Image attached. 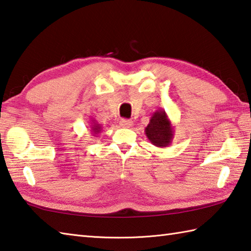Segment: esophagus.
<instances>
[{"label":"esophagus","instance_id":"1","mask_svg":"<svg viewBox=\"0 0 251 251\" xmlns=\"http://www.w3.org/2000/svg\"><path fill=\"white\" fill-rule=\"evenodd\" d=\"M119 124L122 127H131L133 126V121L130 119H121Z\"/></svg>","mask_w":251,"mask_h":251}]
</instances>
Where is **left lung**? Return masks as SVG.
Here are the masks:
<instances>
[{
    "label": "left lung",
    "instance_id": "1",
    "mask_svg": "<svg viewBox=\"0 0 251 251\" xmlns=\"http://www.w3.org/2000/svg\"><path fill=\"white\" fill-rule=\"evenodd\" d=\"M145 134L152 145L157 147H168L175 137V127L165 110H156L145 127Z\"/></svg>",
    "mask_w": 251,
    "mask_h": 251
}]
</instances>
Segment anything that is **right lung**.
I'll list each match as a JSON object with an SVG mask.
<instances>
[{
	"label": "right lung",
	"instance_id": "obj_1",
	"mask_svg": "<svg viewBox=\"0 0 251 251\" xmlns=\"http://www.w3.org/2000/svg\"><path fill=\"white\" fill-rule=\"evenodd\" d=\"M91 132H92V134H93L94 136H97V134H99V133H100V131H101V125H100L99 122H97L96 120H92V122H91Z\"/></svg>",
	"mask_w": 251,
	"mask_h": 251
}]
</instances>
